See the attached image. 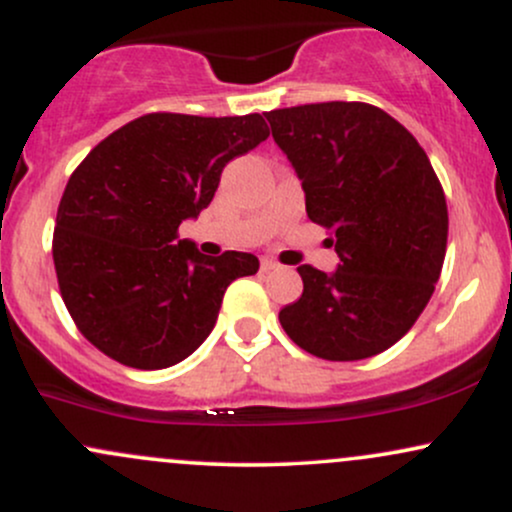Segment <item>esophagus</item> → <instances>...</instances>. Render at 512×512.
<instances>
[{"mask_svg":"<svg viewBox=\"0 0 512 512\" xmlns=\"http://www.w3.org/2000/svg\"><path fill=\"white\" fill-rule=\"evenodd\" d=\"M260 269H262V272H279L281 264L276 262V260H272V257H262V260H260Z\"/></svg>","mask_w":512,"mask_h":512,"instance_id":"1","label":"esophagus"}]
</instances>
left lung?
<instances>
[{
	"label": "left lung",
	"mask_w": 512,
	"mask_h": 512,
	"mask_svg": "<svg viewBox=\"0 0 512 512\" xmlns=\"http://www.w3.org/2000/svg\"><path fill=\"white\" fill-rule=\"evenodd\" d=\"M272 137L327 228L337 272L298 267L303 293L279 322L301 349L361 361L390 349L431 301L448 248V204L414 134L370 103L332 101L267 113Z\"/></svg>",
	"instance_id": "8db88e82"
}]
</instances>
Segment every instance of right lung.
<instances>
[{"instance_id":"obj_1","label":"right lung","mask_w":512,"mask_h":512,"mask_svg":"<svg viewBox=\"0 0 512 512\" xmlns=\"http://www.w3.org/2000/svg\"><path fill=\"white\" fill-rule=\"evenodd\" d=\"M269 137L260 113H149L105 137L69 178L52 233L62 301L79 332L129 368L158 370L197 349L228 284L260 269L250 252L199 255L173 243L209 207L221 170Z\"/></svg>"}]
</instances>
